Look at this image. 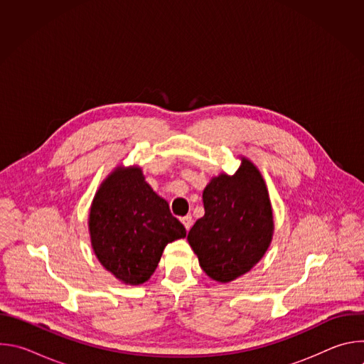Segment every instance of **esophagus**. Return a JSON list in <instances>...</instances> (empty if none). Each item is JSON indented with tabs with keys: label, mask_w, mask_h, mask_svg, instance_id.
<instances>
[{
	"label": "esophagus",
	"mask_w": 364,
	"mask_h": 364,
	"mask_svg": "<svg viewBox=\"0 0 364 364\" xmlns=\"http://www.w3.org/2000/svg\"><path fill=\"white\" fill-rule=\"evenodd\" d=\"M181 223L184 225V228H186V230L188 232L190 230V228H191V225H193V218L188 215V216H184V218H181Z\"/></svg>",
	"instance_id": "1"
}]
</instances>
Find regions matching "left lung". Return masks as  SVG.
Masks as SVG:
<instances>
[{
	"instance_id": "1",
	"label": "left lung",
	"mask_w": 364,
	"mask_h": 364,
	"mask_svg": "<svg viewBox=\"0 0 364 364\" xmlns=\"http://www.w3.org/2000/svg\"><path fill=\"white\" fill-rule=\"evenodd\" d=\"M204 216L188 232L201 269L212 279L230 282L250 271L267 252L274 219L262 176L242 160L235 176L222 174L203 191Z\"/></svg>"
}]
</instances>
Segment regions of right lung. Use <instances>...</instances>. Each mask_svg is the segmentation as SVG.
<instances>
[{
    "label": "right lung",
    "instance_id": "right-lung-1",
    "mask_svg": "<svg viewBox=\"0 0 364 364\" xmlns=\"http://www.w3.org/2000/svg\"><path fill=\"white\" fill-rule=\"evenodd\" d=\"M89 230L99 262L131 285L148 281L164 247L186 236L168 203L144 181L139 168H118L100 186Z\"/></svg>",
    "mask_w": 364,
    "mask_h": 364
}]
</instances>
